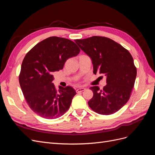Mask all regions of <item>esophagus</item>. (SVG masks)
I'll list each match as a JSON object with an SVG mask.
<instances>
[{
	"label": "esophagus",
	"instance_id": "esophagus-1",
	"mask_svg": "<svg viewBox=\"0 0 155 155\" xmlns=\"http://www.w3.org/2000/svg\"><path fill=\"white\" fill-rule=\"evenodd\" d=\"M85 89H86V88H78V89H77V90H76V92H78V93L81 92H83V91H85Z\"/></svg>",
	"mask_w": 155,
	"mask_h": 155
}]
</instances>
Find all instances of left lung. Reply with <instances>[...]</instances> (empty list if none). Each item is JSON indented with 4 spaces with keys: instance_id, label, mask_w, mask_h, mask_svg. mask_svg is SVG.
Listing matches in <instances>:
<instances>
[{
    "instance_id": "left-lung-1",
    "label": "left lung",
    "mask_w": 155,
    "mask_h": 155,
    "mask_svg": "<svg viewBox=\"0 0 155 155\" xmlns=\"http://www.w3.org/2000/svg\"><path fill=\"white\" fill-rule=\"evenodd\" d=\"M76 43L92 60L93 72L106 76L107 85L103 90L97 86L90 88L93 97L88 102L97 113H114L128 101L134 87L137 68L129 51L109 38L93 36L76 39Z\"/></svg>"
}]
</instances>
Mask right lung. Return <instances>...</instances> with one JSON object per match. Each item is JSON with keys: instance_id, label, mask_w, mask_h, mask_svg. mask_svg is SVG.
I'll list each match as a JSON object with an SVG mask.
<instances>
[{"instance_id": "obj_1", "label": "right lung", "mask_w": 155, "mask_h": 155, "mask_svg": "<svg viewBox=\"0 0 155 155\" xmlns=\"http://www.w3.org/2000/svg\"><path fill=\"white\" fill-rule=\"evenodd\" d=\"M79 51L73 41L50 37L25 55L18 78L20 86L30 109L42 118H58L70 108L76 91L70 86H59L58 91L52 83V73L63 69L66 61Z\"/></svg>"}]
</instances>
